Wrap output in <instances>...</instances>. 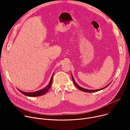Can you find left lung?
I'll return each mask as SVG.
<instances>
[{
  "mask_svg": "<svg viewBox=\"0 0 130 130\" xmlns=\"http://www.w3.org/2000/svg\"><path fill=\"white\" fill-rule=\"evenodd\" d=\"M71 77H72V81L73 82V83L75 84V85H76V86L79 89H80V90H81V91H84V92H96V91H99V90H102V89H104L105 88H106L107 86H108L110 84V83H109L107 85H106L105 87H103V88H101V89H96V90H90V89H85V88H82V87H80V86H79L77 83H76V82H75V80H74V79H73V76H72V75H71Z\"/></svg>",
  "mask_w": 130,
  "mask_h": 130,
  "instance_id": "left-lung-1",
  "label": "left lung"
}]
</instances>
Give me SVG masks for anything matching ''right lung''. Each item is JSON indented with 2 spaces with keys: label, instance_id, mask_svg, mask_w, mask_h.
Masks as SVG:
<instances>
[{
  "label": "right lung",
  "instance_id": "1",
  "mask_svg": "<svg viewBox=\"0 0 130 130\" xmlns=\"http://www.w3.org/2000/svg\"><path fill=\"white\" fill-rule=\"evenodd\" d=\"M53 74L51 78V80L49 83V84L44 88L39 90L38 91H34V92H24L23 91L20 89H18L17 88V89L19 90L21 93H22L23 94H24L25 96H29V97H37V96H42L43 95H45L46 92L49 90L51 86V84H52V78H53Z\"/></svg>",
  "mask_w": 130,
  "mask_h": 130
}]
</instances>
